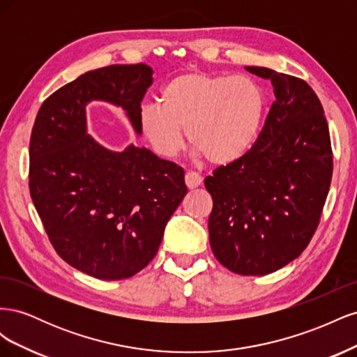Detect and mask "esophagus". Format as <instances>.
Listing matches in <instances>:
<instances>
[{
    "instance_id": "1",
    "label": "esophagus",
    "mask_w": 357,
    "mask_h": 357,
    "mask_svg": "<svg viewBox=\"0 0 357 357\" xmlns=\"http://www.w3.org/2000/svg\"><path fill=\"white\" fill-rule=\"evenodd\" d=\"M185 181H186V186L189 189H195L198 186L202 185V177L198 174V172H186L185 176Z\"/></svg>"
}]
</instances>
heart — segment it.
I'll use <instances>...</instances> for the list:
<instances>
[{"instance_id": "obj_1", "label": "heart", "mask_w": 357, "mask_h": 357, "mask_svg": "<svg viewBox=\"0 0 357 357\" xmlns=\"http://www.w3.org/2000/svg\"><path fill=\"white\" fill-rule=\"evenodd\" d=\"M265 112V95L245 75H214L192 71L172 77L160 91L159 107L139 110L138 123L162 158L189 143L211 165H229L255 143Z\"/></svg>"}]
</instances>
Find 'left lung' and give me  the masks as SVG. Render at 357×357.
<instances>
[{
    "label": "left lung",
    "mask_w": 357,
    "mask_h": 357,
    "mask_svg": "<svg viewBox=\"0 0 357 357\" xmlns=\"http://www.w3.org/2000/svg\"><path fill=\"white\" fill-rule=\"evenodd\" d=\"M275 101L256 143L238 160L205 177L215 259L241 275H265L310 244L332 180L333 158L325 112L311 86L265 67Z\"/></svg>",
    "instance_id": "obj_1"
}]
</instances>
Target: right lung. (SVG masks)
<instances>
[{
	"label": "right lung",
	"mask_w": 357,
	"mask_h": 357,
	"mask_svg": "<svg viewBox=\"0 0 357 357\" xmlns=\"http://www.w3.org/2000/svg\"><path fill=\"white\" fill-rule=\"evenodd\" d=\"M146 63L88 71L41 104L29 142V193L56 253L100 280L135 275L156 256L188 193L185 171L144 147L110 152L86 134L84 105H122L139 134L153 82Z\"/></svg>",
	"instance_id": "obj_1"
}]
</instances>
